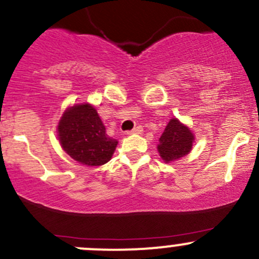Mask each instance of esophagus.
I'll return each instance as SVG.
<instances>
[{"label":"esophagus","mask_w":259,"mask_h":259,"mask_svg":"<svg viewBox=\"0 0 259 259\" xmlns=\"http://www.w3.org/2000/svg\"><path fill=\"white\" fill-rule=\"evenodd\" d=\"M143 132V128H142V126H137V127H135V128H133L132 131H128V132H127V135H140V133H142Z\"/></svg>","instance_id":"obj_1"}]
</instances>
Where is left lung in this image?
<instances>
[{
  "label": "left lung",
  "mask_w": 259,
  "mask_h": 259,
  "mask_svg": "<svg viewBox=\"0 0 259 259\" xmlns=\"http://www.w3.org/2000/svg\"><path fill=\"white\" fill-rule=\"evenodd\" d=\"M194 133L179 119L172 118L158 140L157 151L166 163L174 162L188 155L193 148Z\"/></svg>",
  "instance_id": "8db88e82"
}]
</instances>
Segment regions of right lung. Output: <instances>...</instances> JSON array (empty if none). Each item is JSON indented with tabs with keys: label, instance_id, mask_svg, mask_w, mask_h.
Listing matches in <instances>:
<instances>
[{
	"label": "right lung",
	"instance_id": "1",
	"mask_svg": "<svg viewBox=\"0 0 259 259\" xmlns=\"http://www.w3.org/2000/svg\"><path fill=\"white\" fill-rule=\"evenodd\" d=\"M63 150L87 166H101L112 158L118 141L109 137L96 108L88 103L74 104L64 112L58 124Z\"/></svg>",
	"mask_w": 259,
	"mask_h": 259
}]
</instances>
